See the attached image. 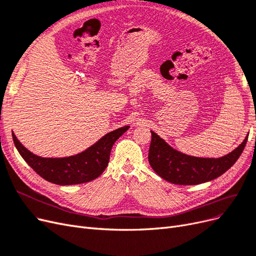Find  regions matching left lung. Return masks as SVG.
I'll return each mask as SVG.
<instances>
[{
	"mask_svg": "<svg viewBox=\"0 0 256 256\" xmlns=\"http://www.w3.org/2000/svg\"><path fill=\"white\" fill-rule=\"evenodd\" d=\"M149 162L152 169L168 182L176 185H196L219 178L228 170L242 155L248 136L235 150L219 158H196L170 146L151 130Z\"/></svg>",
	"mask_w": 256,
	"mask_h": 256,
	"instance_id": "obj_1",
	"label": "left lung"
}]
</instances>
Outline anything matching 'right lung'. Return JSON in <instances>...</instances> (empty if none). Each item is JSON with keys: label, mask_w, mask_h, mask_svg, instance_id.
Returning <instances> with one entry per match:
<instances>
[{"label": "right lung", "mask_w": 256, "mask_h": 256, "mask_svg": "<svg viewBox=\"0 0 256 256\" xmlns=\"http://www.w3.org/2000/svg\"><path fill=\"white\" fill-rule=\"evenodd\" d=\"M130 128L128 126L110 132L85 151L68 158H41L28 151L12 133L14 144L22 158L35 172L56 185L87 183L100 176L110 162L116 140Z\"/></svg>", "instance_id": "obj_1"}]
</instances>
